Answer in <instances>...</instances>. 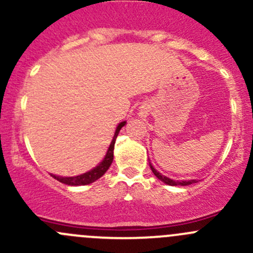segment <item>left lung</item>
Wrapping results in <instances>:
<instances>
[{
    "label": "left lung",
    "mask_w": 253,
    "mask_h": 253,
    "mask_svg": "<svg viewBox=\"0 0 253 253\" xmlns=\"http://www.w3.org/2000/svg\"><path fill=\"white\" fill-rule=\"evenodd\" d=\"M149 167H150V169H152L153 174L157 176V177L159 178L160 181H163V182L167 183V185H169V186H188V185H191V183H196V182H197V180H181V181H175V180H172V178L168 177V176L163 175L162 172L158 171V170L155 169L154 167H153L152 163H150V162H149Z\"/></svg>",
    "instance_id": "left-lung-1"
}]
</instances>
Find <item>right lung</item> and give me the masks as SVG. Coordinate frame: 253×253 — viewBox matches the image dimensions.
<instances>
[{
  "mask_svg": "<svg viewBox=\"0 0 253 253\" xmlns=\"http://www.w3.org/2000/svg\"><path fill=\"white\" fill-rule=\"evenodd\" d=\"M126 125V121H122L117 125L116 129H115V134L112 137V141L110 143L108 148V152H106L105 157L104 159L96 165L95 168L90 169L89 171L84 172V174L77 175V176H58V175H53L51 174L53 178H56L60 182L65 183V185H70V186H84V185H89V183L94 182L98 178H100L101 176L105 174L108 171V169L110 168L112 160H114V148H115V142H116L117 134H119L120 129Z\"/></svg>",
  "mask_w": 253,
  "mask_h": 253,
  "instance_id": "add662e5",
  "label": "right lung"
}]
</instances>
